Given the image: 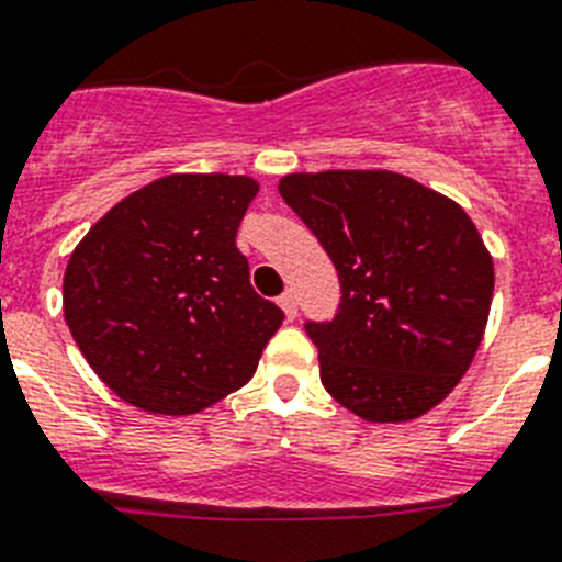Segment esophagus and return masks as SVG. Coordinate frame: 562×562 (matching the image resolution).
I'll return each mask as SVG.
<instances>
[{
    "label": "esophagus",
    "mask_w": 562,
    "mask_h": 562,
    "mask_svg": "<svg viewBox=\"0 0 562 562\" xmlns=\"http://www.w3.org/2000/svg\"><path fill=\"white\" fill-rule=\"evenodd\" d=\"M280 308L285 311V317H289V319L296 317V294H294V291H282Z\"/></svg>",
    "instance_id": "34e87169"
}]
</instances>
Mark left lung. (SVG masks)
Here are the masks:
<instances>
[{
	"label": "left lung",
	"instance_id": "left-lung-1",
	"mask_svg": "<svg viewBox=\"0 0 562 562\" xmlns=\"http://www.w3.org/2000/svg\"><path fill=\"white\" fill-rule=\"evenodd\" d=\"M282 200L339 277L331 319H308L325 391L371 423L449 397L474 360L494 262L457 202L394 171L289 173Z\"/></svg>",
	"mask_w": 562,
	"mask_h": 562
}]
</instances>
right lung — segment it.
<instances>
[{
    "instance_id": "right-lung-1",
    "label": "right lung",
    "mask_w": 562,
    "mask_h": 562,
    "mask_svg": "<svg viewBox=\"0 0 562 562\" xmlns=\"http://www.w3.org/2000/svg\"><path fill=\"white\" fill-rule=\"evenodd\" d=\"M257 191L251 177L171 173L113 205L70 254L65 323L116 397L182 417L251 380L285 319L237 248Z\"/></svg>"
}]
</instances>
